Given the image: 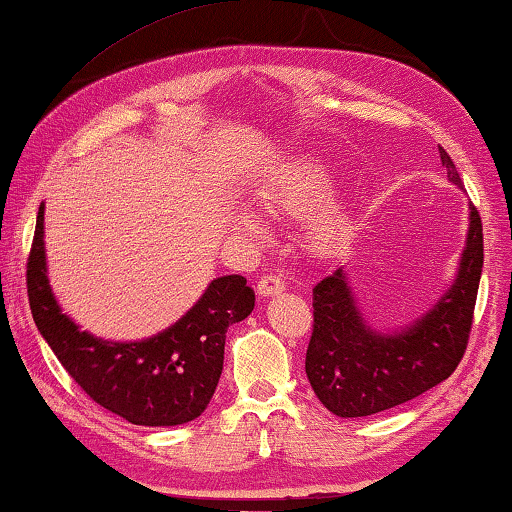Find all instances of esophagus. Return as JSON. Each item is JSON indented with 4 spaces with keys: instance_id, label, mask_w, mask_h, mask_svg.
<instances>
[{
    "instance_id": "esophagus-1",
    "label": "esophagus",
    "mask_w": 512,
    "mask_h": 512,
    "mask_svg": "<svg viewBox=\"0 0 512 512\" xmlns=\"http://www.w3.org/2000/svg\"><path fill=\"white\" fill-rule=\"evenodd\" d=\"M286 288V282L282 280V275H277V273H266L262 280L257 282V293L259 295H277V293H282Z\"/></svg>"
}]
</instances>
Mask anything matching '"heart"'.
Masks as SVG:
<instances>
[{"mask_svg":"<svg viewBox=\"0 0 512 512\" xmlns=\"http://www.w3.org/2000/svg\"><path fill=\"white\" fill-rule=\"evenodd\" d=\"M327 194H329L327 172H322L320 167H311V170L302 172L295 181L288 183L284 190L275 194L273 206L291 212V215H304V212L318 208L320 203L327 199ZM235 224L241 230L250 232V235H257L259 232L255 217L246 210H237ZM347 232H349V219L345 212L329 210L324 212L320 219H315V224L311 226V244L318 250H331L347 237Z\"/></svg>","mask_w":512,"mask_h":512,"instance_id":"1","label":"heart"}]
</instances>
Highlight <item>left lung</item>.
<instances>
[{"label":"left lung","mask_w":512,"mask_h":512,"mask_svg":"<svg viewBox=\"0 0 512 512\" xmlns=\"http://www.w3.org/2000/svg\"><path fill=\"white\" fill-rule=\"evenodd\" d=\"M448 179L461 185L450 154L439 147ZM483 268V226L470 203V230L461 268L439 304L394 336L371 331L353 304L338 268L313 288V331L306 376L315 396L336 416L385 412L443 383L466 353Z\"/></svg>","instance_id":"obj_1"}]
</instances>
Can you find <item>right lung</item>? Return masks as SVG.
Masks as SVG:
<instances>
[{"instance_id": "add662e5", "label": "right lung", "mask_w": 512, "mask_h": 512, "mask_svg": "<svg viewBox=\"0 0 512 512\" xmlns=\"http://www.w3.org/2000/svg\"><path fill=\"white\" fill-rule=\"evenodd\" d=\"M26 291L37 329L82 392L134 425H181L201 416L215 394L230 324L248 318L255 291L246 277L212 280L170 329L143 342H105L60 311L46 280L44 206L26 262Z\"/></svg>"}]
</instances>
